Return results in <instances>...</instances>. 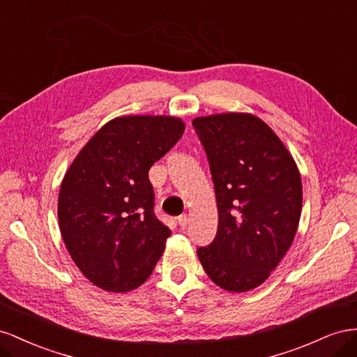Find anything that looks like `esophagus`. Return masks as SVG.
Instances as JSON below:
<instances>
[{
    "instance_id": "esophagus-1",
    "label": "esophagus",
    "mask_w": 357,
    "mask_h": 357,
    "mask_svg": "<svg viewBox=\"0 0 357 357\" xmlns=\"http://www.w3.org/2000/svg\"><path fill=\"white\" fill-rule=\"evenodd\" d=\"M178 222H179V226H181L182 229H185V227L188 226V222H190V217L187 215V213H184V215L178 217Z\"/></svg>"
}]
</instances>
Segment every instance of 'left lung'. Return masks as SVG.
Masks as SVG:
<instances>
[{"mask_svg":"<svg viewBox=\"0 0 357 357\" xmlns=\"http://www.w3.org/2000/svg\"><path fill=\"white\" fill-rule=\"evenodd\" d=\"M218 208L217 235L197 256L224 290L266 281L290 248L302 212L296 162L278 136L250 114L196 118Z\"/></svg>","mask_w":357,"mask_h":357,"instance_id":"obj_1","label":"left lung"}]
</instances>
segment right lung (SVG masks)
I'll use <instances>...</instances> for the list:
<instances>
[{
    "label": "right lung",
    "mask_w": 357,
    "mask_h": 357,
    "mask_svg": "<svg viewBox=\"0 0 357 357\" xmlns=\"http://www.w3.org/2000/svg\"><path fill=\"white\" fill-rule=\"evenodd\" d=\"M184 130L172 116H121L71 162L58 197L59 230L76 266L97 287L130 291L154 271L170 230L155 217L148 172Z\"/></svg>",
    "instance_id": "add662e5"
}]
</instances>
